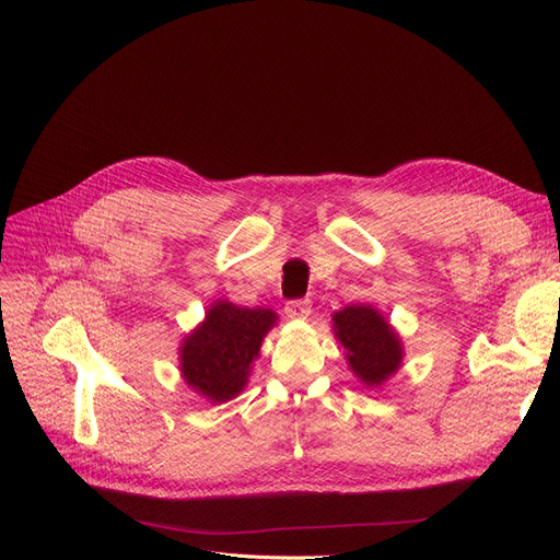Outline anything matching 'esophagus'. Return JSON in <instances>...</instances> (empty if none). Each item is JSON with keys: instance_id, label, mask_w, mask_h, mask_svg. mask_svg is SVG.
<instances>
[{"instance_id": "obj_1", "label": "esophagus", "mask_w": 560, "mask_h": 560, "mask_svg": "<svg viewBox=\"0 0 560 560\" xmlns=\"http://www.w3.org/2000/svg\"><path fill=\"white\" fill-rule=\"evenodd\" d=\"M311 300H290L285 302L288 317H308L311 315Z\"/></svg>"}]
</instances>
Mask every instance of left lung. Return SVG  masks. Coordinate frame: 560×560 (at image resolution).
<instances>
[{
  "label": "left lung",
  "mask_w": 560,
  "mask_h": 560,
  "mask_svg": "<svg viewBox=\"0 0 560 560\" xmlns=\"http://www.w3.org/2000/svg\"><path fill=\"white\" fill-rule=\"evenodd\" d=\"M336 338L347 349L351 370L368 386H378L397 372L401 345L388 322L370 306H347L334 315Z\"/></svg>",
  "instance_id": "1"
}]
</instances>
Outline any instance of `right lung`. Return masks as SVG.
Instances as JSON below:
<instances>
[{
  "label": "right lung",
  "mask_w": 560,
  "mask_h": 560,
  "mask_svg": "<svg viewBox=\"0 0 560 560\" xmlns=\"http://www.w3.org/2000/svg\"><path fill=\"white\" fill-rule=\"evenodd\" d=\"M275 317L272 311L265 308L218 302L182 347V372L188 386L213 401L238 395Z\"/></svg>",
  "instance_id": "right-lung-1"
}]
</instances>
